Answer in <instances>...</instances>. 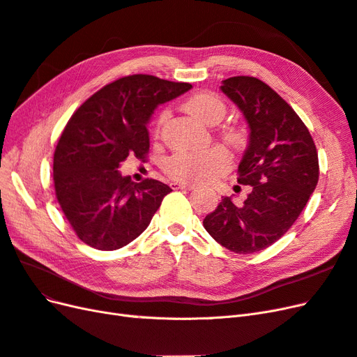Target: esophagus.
I'll use <instances>...</instances> for the list:
<instances>
[{
	"label": "esophagus",
	"mask_w": 357,
	"mask_h": 357,
	"mask_svg": "<svg viewBox=\"0 0 357 357\" xmlns=\"http://www.w3.org/2000/svg\"><path fill=\"white\" fill-rule=\"evenodd\" d=\"M172 189H188V190H192V189H195V185H190V183H174V185H172Z\"/></svg>",
	"instance_id": "obj_1"
}]
</instances>
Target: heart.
I'll use <instances>...</instances> for the list:
<instances>
[{
  "label": "heart",
  "instance_id": "1",
  "mask_svg": "<svg viewBox=\"0 0 357 357\" xmlns=\"http://www.w3.org/2000/svg\"><path fill=\"white\" fill-rule=\"evenodd\" d=\"M185 109L199 121L208 125L218 123L226 112V105L220 96L211 92H199L185 102ZM167 119V113H160L155 121V134ZM229 168V156L222 147H213L204 152H177L167 158L164 171L181 183L208 181Z\"/></svg>",
  "mask_w": 357,
  "mask_h": 357
}]
</instances>
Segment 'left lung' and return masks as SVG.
Instances as JSON below:
<instances>
[{
	"instance_id": "8db88e82",
	"label": "left lung",
	"mask_w": 357,
	"mask_h": 357,
	"mask_svg": "<svg viewBox=\"0 0 357 357\" xmlns=\"http://www.w3.org/2000/svg\"><path fill=\"white\" fill-rule=\"evenodd\" d=\"M220 89L250 129L236 181L252 190L243 205L225 197L204 228L234 253H255L282 238L304 210L319 181L317 150L295 110L262 80L236 75Z\"/></svg>"
}]
</instances>
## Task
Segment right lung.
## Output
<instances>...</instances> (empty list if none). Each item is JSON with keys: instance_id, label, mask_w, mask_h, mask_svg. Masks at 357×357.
Wrapping results in <instances>:
<instances>
[{"instance_id": "add662e5", "label": "right lung", "mask_w": 357, "mask_h": 357, "mask_svg": "<svg viewBox=\"0 0 357 357\" xmlns=\"http://www.w3.org/2000/svg\"><path fill=\"white\" fill-rule=\"evenodd\" d=\"M190 88L132 74L105 84L74 112L53 155V181L61 208L84 244L117 250L146 231L171 188L153 178L134 183L117 168L129 155L146 160L155 109Z\"/></svg>"}]
</instances>
